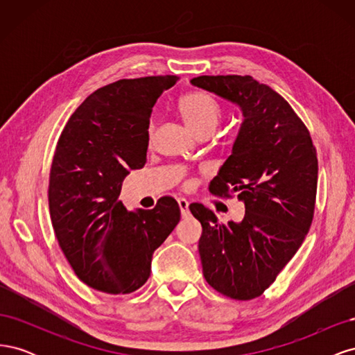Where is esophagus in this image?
<instances>
[{
  "label": "esophagus",
  "mask_w": 355,
  "mask_h": 355,
  "mask_svg": "<svg viewBox=\"0 0 355 355\" xmlns=\"http://www.w3.org/2000/svg\"><path fill=\"white\" fill-rule=\"evenodd\" d=\"M178 204H179V209H180L182 216L187 218L188 214H189V202H188L185 198H179V200H178Z\"/></svg>",
  "instance_id": "esophagus-1"
}]
</instances>
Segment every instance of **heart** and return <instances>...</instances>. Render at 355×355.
Segmentation results:
<instances>
[{
  "label": "heart",
  "instance_id": "obj_1",
  "mask_svg": "<svg viewBox=\"0 0 355 355\" xmlns=\"http://www.w3.org/2000/svg\"><path fill=\"white\" fill-rule=\"evenodd\" d=\"M178 110L182 120L196 135L214 130L220 118V106L206 92H189L178 102ZM153 135V124L148 127V137Z\"/></svg>",
  "mask_w": 355,
  "mask_h": 355
}]
</instances>
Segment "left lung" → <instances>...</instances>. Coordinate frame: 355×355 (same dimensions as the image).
<instances>
[{
  "label": "left lung",
  "mask_w": 355,
  "mask_h": 355,
  "mask_svg": "<svg viewBox=\"0 0 355 355\" xmlns=\"http://www.w3.org/2000/svg\"><path fill=\"white\" fill-rule=\"evenodd\" d=\"M191 84L243 114L231 155L210 182L213 194L237 196L245 209L243 220L220 223L202 204L189 206L202 227V274L225 296L254 299L275 282L309 231L318 176L315 148L287 101L250 75H201Z\"/></svg>",
  "instance_id": "8db88e82"
}]
</instances>
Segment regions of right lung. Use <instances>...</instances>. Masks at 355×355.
<instances>
[{"instance_id": "right-lung-1", "label": "right lung", "mask_w": 355, "mask_h": 355, "mask_svg": "<svg viewBox=\"0 0 355 355\" xmlns=\"http://www.w3.org/2000/svg\"><path fill=\"white\" fill-rule=\"evenodd\" d=\"M176 75L120 80L96 90L71 115L50 170L49 206L60 249L87 286L132 293L151 275L153 254L180 219L175 198L151 210L118 200L128 170L142 168L153 108Z\"/></svg>"}]
</instances>
